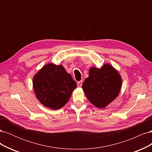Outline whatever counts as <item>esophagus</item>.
I'll list each match as a JSON object with an SVG mask.
<instances>
[{
	"mask_svg": "<svg viewBox=\"0 0 152 152\" xmlns=\"http://www.w3.org/2000/svg\"><path fill=\"white\" fill-rule=\"evenodd\" d=\"M82 85V80H80V81H79L77 82V86L79 87H80Z\"/></svg>",
	"mask_w": 152,
	"mask_h": 152,
	"instance_id": "esophagus-1",
	"label": "esophagus"
}]
</instances>
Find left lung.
I'll use <instances>...</instances> for the list:
<instances>
[{
    "mask_svg": "<svg viewBox=\"0 0 152 152\" xmlns=\"http://www.w3.org/2000/svg\"><path fill=\"white\" fill-rule=\"evenodd\" d=\"M122 81L118 72L107 63L101 68L91 67L82 88L92 104L97 108H104L119 94Z\"/></svg>",
    "mask_w": 152,
    "mask_h": 152,
    "instance_id": "left-lung-1",
    "label": "left lung"
}]
</instances>
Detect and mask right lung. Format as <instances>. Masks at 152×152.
<instances>
[{"mask_svg":"<svg viewBox=\"0 0 152 152\" xmlns=\"http://www.w3.org/2000/svg\"><path fill=\"white\" fill-rule=\"evenodd\" d=\"M33 87L36 98L44 107L58 110L68 102L77 84L63 65L49 63L34 75Z\"/></svg>","mask_w":152,"mask_h":152,"instance_id":"1","label":"right lung"}]
</instances>
